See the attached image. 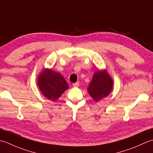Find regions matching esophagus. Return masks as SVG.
I'll return each mask as SVG.
<instances>
[{
  "label": "esophagus",
  "mask_w": 153,
  "mask_h": 153,
  "mask_svg": "<svg viewBox=\"0 0 153 153\" xmlns=\"http://www.w3.org/2000/svg\"><path fill=\"white\" fill-rule=\"evenodd\" d=\"M73 87H78V86H79V82H77L74 83L73 85Z\"/></svg>",
  "instance_id": "1"
}]
</instances>
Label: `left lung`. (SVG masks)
<instances>
[{
	"instance_id": "8db88e82",
	"label": "left lung",
	"mask_w": 153,
	"mask_h": 153,
	"mask_svg": "<svg viewBox=\"0 0 153 153\" xmlns=\"http://www.w3.org/2000/svg\"><path fill=\"white\" fill-rule=\"evenodd\" d=\"M113 88V80L106 71L95 72L88 87V92L95 101L107 97Z\"/></svg>"
}]
</instances>
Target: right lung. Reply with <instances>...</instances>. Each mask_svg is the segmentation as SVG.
<instances>
[{
	"instance_id": "add662e5",
	"label": "right lung",
	"mask_w": 153,
	"mask_h": 153,
	"mask_svg": "<svg viewBox=\"0 0 153 153\" xmlns=\"http://www.w3.org/2000/svg\"><path fill=\"white\" fill-rule=\"evenodd\" d=\"M40 91L49 100L55 101L68 88L67 81L60 73L45 68L37 79Z\"/></svg>"
}]
</instances>
